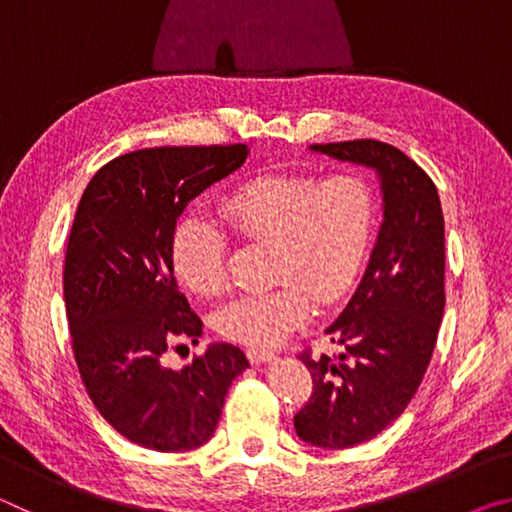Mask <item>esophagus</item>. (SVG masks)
I'll return each instance as SVG.
<instances>
[{"label": "esophagus", "mask_w": 512, "mask_h": 512, "mask_svg": "<svg viewBox=\"0 0 512 512\" xmlns=\"http://www.w3.org/2000/svg\"><path fill=\"white\" fill-rule=\"evenodd\" d=\"M246 354H248L250 363H264V361H271L275 357V352L264 350V348H250Z\"/></svg>", "instance_id": "34e87169"}]
</instances>
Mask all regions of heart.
Wrapping results in <instances>:
<instances>
[{
  "label": "heart",
  "instance_id": "obj_1",
  "mask_svg": "<svg viewBox=\"0 0 512 512\" xmlns=\"http://www.w3.org/2000/svg\"><path fill=\"white\" fill-rule=\"evenodd\" d=\"M221 216L246 244L273 246L268 280L277 287L232 300L219 332L246 345H275L352 289L375 228V194L357 173L318 180L309 173H266L223 196ZM228 237L203 216H189L171 239L178 280L198 296L228 291Z\"/></svg>",
  "mask_w": 512,
  "mask_h": 512
}]
</instances>
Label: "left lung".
Segmentation results:
<instances>
[{
  "label": "left lung",
  "instance_id": "8db88e82",
  "mask_svg": "<svg viewBox=\"0 0 512 512\" xmlns=\"http://www.w3.org/2000/svg\"><path fill=\"white\" fill-rule=\"evenodd\" d=\"M311 149L377 169L384 192V223L366 273L325 329L343 352L298 354L314 391L293 427L305 443L345 449L400 418L422 384L445 311V221L433 180L395 146L350 140Z\"/></svg>",
  "mask_w": 512,
  "mask_h": 512
}]
</instances>
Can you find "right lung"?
Masks as SVG:
<instances>
[{"label": "right lung", "instance_id": "obj_1", "mask_svg": "<svg viewBox=\"0 0 512 512\" xmlns=\"http://www.w3.org/2000/svg\"><path fill=\"white\" fill-rule=\"evenodd\" d=\"M246 155V144L119 155L94 173L76 207L63 268L74 359L99 413L140 447L187 452L207 443L232 379L248 368L230 343L210 345L183 370L162 366L173 343L203 334L173 277L176 223Z\"/></svg>", "mask_w": 512, "mask_h": 512}]
</instances>
